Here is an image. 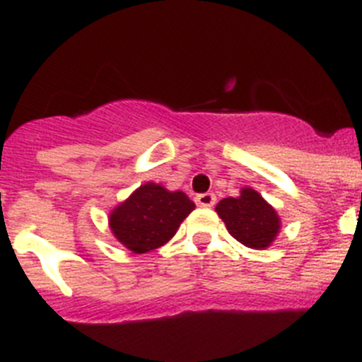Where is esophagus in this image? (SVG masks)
<instances>
[{"label":"esophagus","mask_w":362,"mask_h":362,"mask_svg":"<svg viewBox=\"0 0 362 362\" xmlns=\"http://www.w3.org/2000/svg\"><path fill=\"white\" fill-rule=\"evenodd\" d=\"M216 202V197L213 193H200L195 197V204L200 207H213Z\"/></svg>","instance_id":"1"}]
</instances>
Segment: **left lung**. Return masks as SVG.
I'll return each instance as SVG.
<instances>
[{"instance_id": "left-lung-1", "label": "left lung", "mask_w": 362, "mask_h": 362, "mask_svg": "<svg viewBox=\"0 0 362 362\" xmlns=\"http://www.w3.org/2000/svg\"><path fill=\"white\" fill-rule=\"evenodd\" d=\"M216 213L227 225L228 234L248 248H267L280 230L276 211L252 188H243L238 199L220 200Z\"/></svg>"}]
</instances>
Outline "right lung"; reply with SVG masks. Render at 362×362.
I'll list each match as a JSON object with an SVG mask.
<instances>
[{
  "instance_id": "right-lung-1",
  "label": "right lung",
  "mask_w": 362,
  "mask_h": 362,
  "mask_svg": "<svg viewBox=\"0 0 362 362\" xmlns=\"http://www.w3.org/2000/svg\"><path fill=\"white\" fill-rule=\"evenodd\" d=\"M193 209L195 204L182 192L146 182L110 213V230L134 253L151 252L176 234Z\"/></svg>"
}]
</instances>
